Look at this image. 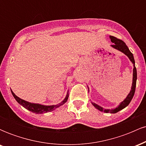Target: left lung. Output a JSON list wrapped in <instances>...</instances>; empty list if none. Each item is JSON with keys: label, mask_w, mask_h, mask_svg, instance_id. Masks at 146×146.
<instances>
[{"label": "left lung", "mask_w": 146, "mask_h": 146, "mask_svg": "<svg viewBox=\"0 0 146 146\" xmlns=\"http://www.w3.org/2000/svg\"><path fill=\"white\" fill-rule=\"evenodd\" d=\"M110 40L114 44L113 45H111V46L115 49L118 50V51L122 52L123 53H124L125 56H128V58H129V60H130V62L133 64V75H132V87H131V90H130V93L129 94L127 95L126 98L123 100V102H121V103L119 104V105L115 108H113V109H104L103 107L100 106L97 104L94 103V102H91V104L94 106V107L97 108V109L100 110V111L104 112V113H116L117 112H119V110H121L123 108H125V107L128 106L130 102H131L132 98H133L134 95H135V88H136V82H137V69L136 67H135V59H134V56L133 54L130 52V50L127 45L125 44V43L123 41L119 39H117V38L115 37L110 36ZM88 91H89V88L88 87Z\"/></svg>", "instance_id": "obj_1"}]
</instances>
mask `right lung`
Segmentation results:
<instances>
[{"label": "right lung", "instance_id": "right-lung-1", "mask_svg": "<svg viewBox=\"0 0 146 146\" xmlns=\"http://www.w3.org/2000/svg\"><path fill=\"white\" fill-rule=\"evenodd\" d=\"M11 93H12L13 96H14V98H15V100L17 101L18 104H20L21 106H23L26 108V109H27L28 110H29V111L32 112V113H34L36 114H43V113H48V112L53 111V110H56V108H58V107L62 106L64 104L66 103L68 98V90L65 98L64 99L63 101H62L60 103L58 104L45 106L42 104H40L31 103V102L25 101V100H22V99L18 98V96H16V95L14 94V92H13L11 90Z\"/></svg>", "mask_w": 146, "mask_h": 146}]
</instances>
